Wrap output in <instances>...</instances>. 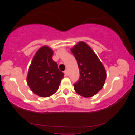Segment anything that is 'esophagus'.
Segmentation results:
<instances>
[{
  "label": "esophagus",
  "mask_w": 135,
  "mask_h": 135,
  "mask_svg": "<svg viewBox=\"0 0 135 135\" xmlns=\"http://www.w3.org/2000/svg\"><path fill=\"white\" fill-rule=\"evenodd\" d=\"M64 73H65V76H69V71H68V70H65V72H64Z\"/></svg>",
  "instance_id": "esophagus-1"
}]
</instances>
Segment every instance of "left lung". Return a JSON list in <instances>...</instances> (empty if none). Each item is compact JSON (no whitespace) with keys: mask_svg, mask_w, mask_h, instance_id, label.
<instances>
[{"mask_svg":"<svg viewBox=\"0 0 135 135\" xmlns=\"http://www.w3.org/2000/svg\"><path fill=\"white\" fill-rule=\"evenodd\" d=\"M80 70V78L74 84V90L84 97H90L103 88L107 73L102 62L92 49L80 42L71 49Z\"/></svg>","mask_w":135,"mask_h":135,"instance_id":"left-lung-1","label":"left lung"}]
</instances>
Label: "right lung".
<instances>
[{
    "instance_id": "1",
    "label": "right lung",
    "mask_w": 135,
    "mask_h": 135,
    "mask_svg": "<svg viewBox=\"0 0 135 135\" xmlns=\"http://www.w3.org/2000/svg\"><path fill=\"white\" fill-rule=\"evenodd\" d=\"M54 51L47 46L40 47L34 56L28 69L27 81L31 91L42 97H47L59 89L64 74L52 59Z\"/></svg>"
}]
</instances>
